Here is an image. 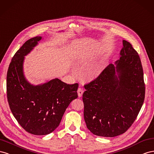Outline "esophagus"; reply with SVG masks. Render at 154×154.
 Masks as SVG:
<instances>
[{
  "label": "esophagus",
  "instance_id": "obj_1",
  "mask_svg": "<svg viewBox=\"0 0 154 154\" xmlns=\"http://www.w3.org/2000/svg\"><path fill=\"white\" fill-rule=\"evenodd\" d=\"M83 92H84V91H83V90L82 88H78V90H77V94H78L79 97H82Z\"/></svg>",
  "mask_w": 154,
  "mask_h": 154
}]
</instances>
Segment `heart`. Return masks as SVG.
<instances>
[{"instance_id":"b5f03b06","label":"heart","mask_w":154,"mask_h":154,"mask_svg":"<svg viewBox=\"0 0 154 154\" xmlns=\"http://www.w3.org/2000/svg\"><path fill=\"white\" fill-rule=\"evenodd\" d=\"M94 52L91 49H84L76 54L75 61L79 64H85L91 60ZM106 68V63L102 60L95 63L87 70L88 76L90 78H95L102 73Z\"/></svg>"}]
</instances>
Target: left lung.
I'll use <instances>...</instances> for the list:
<instances>
[{"instance_id":"left-lung-1","label":"left lung","mask_w":154,"mask_h":154,"mask_svg":"<svg viewBox=\"0 0 154 154\" xmlns=\"http://www.w3.org/2000/svg\"><path fill=\"white\" fill-rule=\"evenodd\" d=\"M119 59L109 64L99 77L85 85L84 118L92 134L113 137L133 124L144 100L143 69L131 44L122 41Z\"/></svg>"}]
</instances>
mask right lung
<instances>
[{
	"label": "right lung",
	"instance_id": "1",
	"mask_svg": "<svg viewBox=\"0 0 154 154\" xmlns=\"http://www.w3.org/2000/svg\"><path fill=\"white\" fill-rule=\"evenodd\" d=\"M42 39H29L13 57L7 73V97L13 115L28 132L48 135L59 126L73 100L77 98L78 84L67 85L57 78L34 85L24 73L25 56Z\"/></svg>",
	"mask_w": 154,
	"mask_h": 154
}]
</instances>
